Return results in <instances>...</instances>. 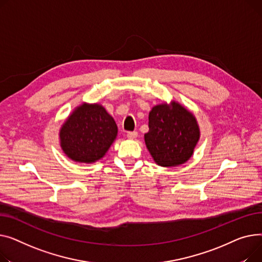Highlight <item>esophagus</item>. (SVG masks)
<instances>
[{"instance_id": "34e87169", "label": "esophagus", "mask_w": 262, "mask_h": 262, "mask_svg": "<svg viewBox=\"0 0 262 262\" xmlns=\"http://www.w3.org/2000/svg\"><path fill=\"white\" fill-rule=\"evenodd\" d=\"M127 137L129 138V140H135V138L137 137V132H135V131L128 132L127 133Z\"/></svg>"}]
</instances>
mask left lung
Listing matches in <instances>:
<instances>
[{
	"label": "left lung",
	"instance_id": "8db88e82",
	"mask_svg": "<svg viewBox=\"0 0 262 262\" xmlns=\"http://www.w3.org/2000/svg\"><path fill=\"white\" fill-rule=\"evenodd\" d=\"M148 126L145 143L158 165L176 167L191 158L200 138V128L186 107L177 101L155 105L149 113Z\"/></svg>",
	"mask_w": 262,
	"mask_h": 262
}]
</instances>
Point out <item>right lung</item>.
<instances>
[{"label":"right lung","mask_w":262,"mask_h":262,"mask_svg":"<svg viewBox=\"0 0 262 262\" xmlns=\"http://www.w3.org/2000/svg\"><path fill=\"white\" fill-rule=\"evenodd\" d=\"M117 136L113 117L98 103L83 102L67 118L59 132L66 156L77 163L102 159Z\"/></svg>","instance_id":"right-lung-1"}]
</instances>
